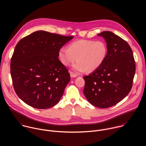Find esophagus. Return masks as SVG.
Masks as SVG:
<instances>
[{"instance_id": "34e87169", "label": "esophagus", "mask_w": 146, "mask_h": 146, "mask_svg": "<svg viewBox=\"0 0 146 146\" xmlns=\"http://www.w3.org/2000/svg\"><path fill=\"white\" fill-rule=\"evenodd\" d=\"M70 74L71 77H76L77 76V75L76 74L72 72H70Z\"/></svg>"}]
</instances>
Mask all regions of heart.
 I'll list each match as a JSON object with an SVG mask.
<instances>
[{
    "label": "heart",
    "instance_id": "obj_1",
    "mask_svg": "<svg viewBox=\"0 0 146 146\" xmlns=\"http://www.w3.org/2000/svg\"><path fill=\"white\" fill-rule=\"evenodd\" d=\"M108 52L107 44L103 41L79 40L71 43L68 48L62 47L58 51L61 63L78 73H92L99 69L105 62Z\"/></svg>",
    "mask_w": 146,
    "mask_h": 146
}]
</instances>
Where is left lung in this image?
<instances>
[{
  "instance_id": "obj_1",
  "label": "left lung",
  "mask_w": 146,
  "mask_h": 146,
  "mask_svg": "<svg viewBox=\"0 0 146 146\" xmlns=\"http://www.w3.org/2000/svg\"><path fill=\"white\" fill-rule=\"evenodd\" d=\"M98 36L106 40L107 57L99 69L83 77V92L92 105L105 109L114 106L129 93L136 65L132 50L125 40L109 31Z\"/></svg>"
}]
</instances>
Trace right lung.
<instances>
[{
  "mask_svg": "<svg viewBox=\"0 0 146 146\" xmlns=\"http://www.w3.org/2000/svg\"><path fill=\"white\" fill-rule=\"evenodd\" d=\"M73 38L39 31L18 41L10 72L15 93L27 105L46 109L59 101L70 76L58 59V51Z\"/></svg>",
  "mask_w": 146,
  "mask_h": 146,
  "instance_id": "obj_1",
  "label": "right lung"
}]
</instances>
